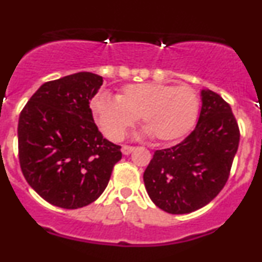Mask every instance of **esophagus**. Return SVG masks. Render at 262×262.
Returning <instances> with one entry per match:
<instances>
[{
    "label": "esophagus",
    "instance_id": "34e87169",
    "mask_svg": "<svg viewBox=\"0 0 262 262\" xmlns=\"http://www.w3.org/2000/svg\"><path fill=\"white\" fill-rule=\"evenodd\" d=\"M134 149H135L134 146H129V145H123V146H122V152L124 154V155H129V154H130Z\"/></svg>",
    "mask_w": 262,
    "mask_h": 262
}]
</instances>
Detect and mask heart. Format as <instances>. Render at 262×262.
Instances as JSON below:
<instances>
[{"label": "heart", "instance_id": "1", "mask_svg": "<svg viewBox=\"0 0 262 262\" xmlns=\"http://www.w3.org/2000/svg\"><path fill=\"white\" fill-rule=\"evenodd\" d=\"M94 116L111 140L123 139L135 119L144 133L160 141H177L194 127L199 115V97L188 85L140 83L124 86L116 100L107 95L94 99Z\"/></svg>", "mask_w": 262, "mask_h": 262}]
</instances>
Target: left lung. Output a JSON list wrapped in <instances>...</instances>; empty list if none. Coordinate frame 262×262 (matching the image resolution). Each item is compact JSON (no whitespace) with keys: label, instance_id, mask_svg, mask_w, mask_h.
Returning a JSON list of instances; mask_svg holds the SVG:
<instances>
[{"label":"left lung","instance_id":"obj_1","mask_svg":"<svg viewBox=\"0 0 262 262\" xmlns=\"http://www.w3.org/2000/svg\"><path fill=\"white\" fill-rule=\"evenodd\" d=\"M196 127L182 143L156 150L144 172L150 199L173 215L190 213L215 199L229 177L239 145L231 106L219 94L201 90Z\"/></svg>","mask_w":262,"mask_h":262}]
</instances>
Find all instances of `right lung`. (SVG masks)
Masks as SVG:
<instances>
[{
  "label": "right lung",
  "instance_id": "right-lung-1",
  "mask_svg": "<svg viewBox=\"0 0 262 262\" xmlns=\"http://www.w3.org/2000/svg\"><path fill=\"white\" fill-rule=\"evenodd\" d=\"M103 80L90 72L42 84L21 110L18 151L24 178L47 203L79 209L103 193L121 146L97 129L90 108Z\"/></svg>",
  "mask_w": 262,
  "mask_h": 262
}]
</instances>
